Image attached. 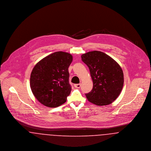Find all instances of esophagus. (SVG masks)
<instances>
[{"mask_svg": "<svg viewBox=\"0 0 151 151\" xmlns=\"http://www.w3.org/2000/svg\"><path fill=\"white\" fill-rule=\"evenodd\" d=\"M74 86L76 87V88H80L81 87V84H74Z\"/></svg>", "mask_w": 151, "mask_h": 151, "instance_id": "34e87169", "label": "esophagus"}]
</instances>
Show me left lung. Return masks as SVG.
I'll return each instance as SVG.
<instances>
[{
  "instance_id": "1",
  "label": "left lung",
  "mask_w": 151,
  "mask_h": 151,
  "mask_svg": "<svg viewBox=\"0 0 151 151\" xmlns=\"http://www.w3.org/2000/svg\"><path fill=\"white\" fill-rule=\"evenodd\" d=\"M82 60L89 68L93 82L90 92L86 94L90 102L103 106L115 100L123 88V72L117 62L100 51L83 54Z\"/></svg>"
}]
</instances>
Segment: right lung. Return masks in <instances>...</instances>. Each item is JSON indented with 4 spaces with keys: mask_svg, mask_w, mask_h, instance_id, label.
<instances>
[{
    "mask_svg": "<svg viewBox=\"0 0 151 151\" xmlns=\"http://www.w3.org/2000/svg\"><path fill=\"white\" fill-rule=\"evenodd\" d=\"M73 60L66 52L52 53L38 62L30 77V86L35 98L50 108L64 104L71 91L68 68Z\"/></svg>",
    "mask_w": 151,
    "mask_h": 151,
    "instance_id": "add662e5",
    "label": "right lung"
}]
</instances>
